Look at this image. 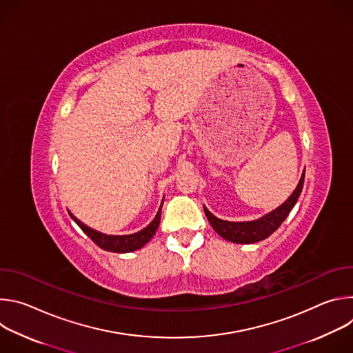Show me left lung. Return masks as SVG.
Listing matches in <instances>:
<instances>
[{
    "instance_id": "left-lung-1",
    "label": "left lung",
    "mask_w": 353,
    "mask_h": 353,
    "mask_svg": "<svg viewBox=\"0 0 353 353\" xmlns=\"http://www.w3.org/2000/svg\"><path fill=\"white\" fill-rule=\"evenodd\" d=\"M305 183V172L301 174L297 187L294 191L290 194V196L285 201V203L274 210L272 212L267 214L265 216L257 219V221H251V222H228L216 218L212 215L205 207V215L211 223V226L215 229V232L223 237L225 240L239 243V244H251V243H257L268 236H271L279 226L281 223L286 219L292 208L294 207L296 201L301 192V188H303Z\"/></svg>"
}]
</instances>
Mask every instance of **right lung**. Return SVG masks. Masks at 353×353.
I'll return each mask as SVG.
<instances>
[{
	"mask_svg": "<svg viewBox=\"0 0 353 353\" xmlns=\"http://www.w3.org/2000/svg\"><path fill=\"white\" fill-rule=\"evenodd\" d=\"M161 211H162V205H161L155 219L150 222L145 229H142L134 234H125V236H112V234L100 233V232L93 230L89 226L83 225L74 215H71V218L83 230V233H86L93 240V243H96L100 248L113 251V253H130V251L139 250L154 237V234L157 233L159 223H161V214H162Z\"/></svg>",
	"mask_w": 353,
	"mask_h": 353,
	"instance_id": "1",
	"label": "right lung"
}]
</instances>
